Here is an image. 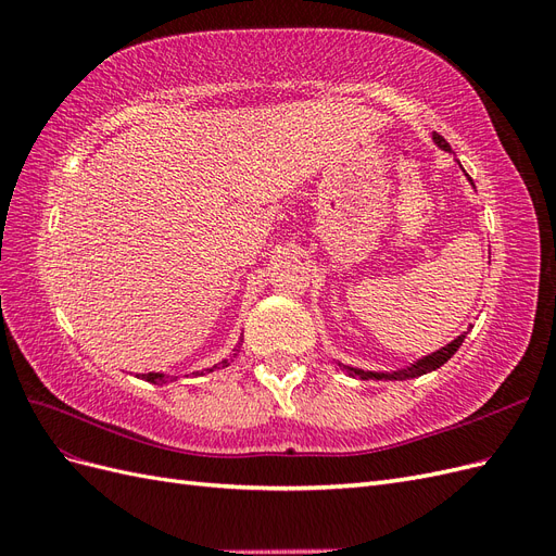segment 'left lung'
Returning a JSON list of instances; mask_svg holds the SVG:
<instances>
[{"label":"left lung","instance_id":"obj_1","mask_svg":"<svg viewBox=\"0 0 556 556\" xmlns=\"http://www.w3.org/2000/svg\"><path fill=\"white\" fill-rule=\"evenodd\" d=\"M433 141L439 143V148H443V150H452L450 143L441 137V134H433ZM464 339H466V333L457 336V339H454L452 343H447L445 348L435 350L433 355L415 362V364L408 366V368H401V371H394V374H374V371H362V368H352V366H343V368H345L348 374L359 376V378H364V380H368V378H374V380H382V378H387V380H410V378L425 376V374H429V371H435V368H439V366H443V364L454 355V352L459 350V345L464 343Z\"/></svg>","mask_w":556,"mask_h":556}]
</instances>
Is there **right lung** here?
<instances>
[{"label":"right lung","mask_w":556,"mask_h":556,"mask_svg":"<svg viewBox=\"0 0 556 556\" xmlns=\"http://www.w3.org/2000/svg\"><path fill=\"white\" fill-rule=\"evenodd\" d=\"M225 364H227V362H223V366H225ZM213 368H217V366H213ZM213 368H208V371H213ZM141 378L148 380V382H153V384H162V382L169 380V376H164V374H143Z\"/></svg>","instance_id":"right-lung-1"}]
</instances>
